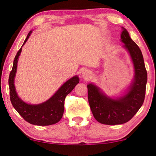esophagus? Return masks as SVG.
Masks as SVG:
<instances>
[{
	"instance_id": "1",
	"label": "esophagus",
	"mask_w": 156,
	"mask_h": 156,
	"mask_svg": "<svg viewBox=\"0 0 156 156\" xmlns=\"http://www.w3.org/2000/svg\"><path fill=\"white\" fill-rule=\"evenodd\" d=\"M82 75L84 79L87 80V79H89V77H90L91 74V72L88 71V70H84V71H83Z\"/></svg>"
}]
</instances>
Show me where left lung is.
Masks as SVG:
<instances>
[{"mask_svg":"<svg viewBox=\"0 0 156 156\" xmlns=\"http://www.w3.org/2000/svg\"><path fill=\"white\" fill-rule=\"evenodd\" d=\"M121 35L123 47L126 49L133 62L135 75L129 90L122 97L112 99L102 92L94 84H89L88 100L93 116L99 123L118 125L133 118L144 101L147 83V72L141 51L130 37L124 27Z\"/></svg>","mask_w":156,"mask_h":156,"instance_id":"obj_1","label":"left lung"}]
</instances>
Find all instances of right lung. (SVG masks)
<instances>
[{"mask_svg":"<svg viewBox=\"0 0 156 156\" xmlns=\"http://www.w3.org/2000/svg\"><path fill=\"white\" fill-rule=\"evenodd\" d=\"M32 33V30L27 34L23 44L27 42ZM23 47V46H22ZM22 48H21L15 57L13 65L10 72L8 84L10 89V99L12 105L13 106L18 114L27 122L37 126H49L59 122L63 116L64 104L65 99L68 94H69L74 87L80 82V79L77 76H74L65 84L59 87V89L52 97L43 103L39 104H29L23 101L18 97L15 88L14 80L17 71V64L20 56Z\"/></svg>","mask_w":156,"mask_h":156,"instance_id":"right-lung-1","label":"right lung"}]
</instances>
